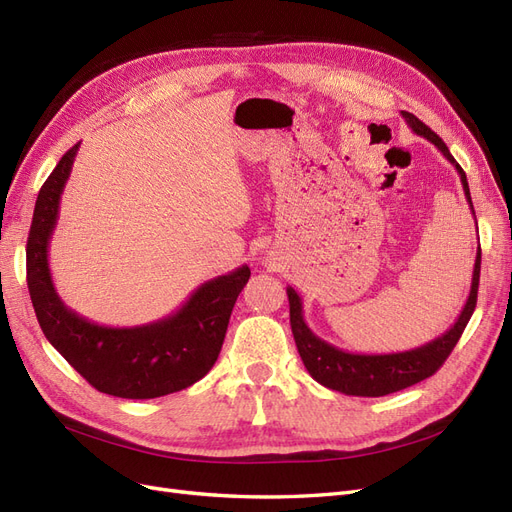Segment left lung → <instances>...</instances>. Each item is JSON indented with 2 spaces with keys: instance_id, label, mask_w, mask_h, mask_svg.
<instances>
[{
  "instance_id": "left-lung-1",
  "label": "left lung",
  "mask_w": 512,
  "mask_h": 512,
  "mask_svg": "<svg viewBox=\"0 0 512 512\" xmlns=\"http://www.w3.org/2000/svg\"><path fill=\"white\" fill-rule=\"evenodd\" d=\"M402 118L407 120V125L413 129V133L426 137L428 142H432L440 152H443L447 161L457 169L464 186V195L474 214L466 173L460 165L455 163V158L451 156L443 139H440L430 127H426L415 114L402 112ZM479 277H481V245L477 252V260H474L468 301L460 317H457V322L443 334V337H438L426 345L409 349V351H398V354H349V351H343L339 347L322 341L320 337H315L311 328L305 324L301 296L294 292V288H288L290 326H292L298 354H301L309 375L317 383L328 387V390H337L347 396H368V398L400 392L404 387H411L419 381L432 377L449 358L453 347L457 345V341H460L466 324L470 322L474 307H477Z\"/></svg>"
}]
</instances>
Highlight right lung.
<instances>
[{
	"instance_id": "1",
	"label": "right lung",
	"mask_w": 512,
	"mask_h": 512,
	"mask_svg": "<svg viewBox=\"0 0 512 512\" xmlns=\"http://www.w3.org/2000/svg\"><path fill=\"white\" fill-rule=\"evenodd\" d=\"M80 144L69 148L35 201L27 237V286L44 337L95 390L118 398H158L186 390L216 364L248 264L205 281L188 301L146 326L110 328L84 320L59 298L48 269V243Z\"/></svg>"
}]
</instances>
